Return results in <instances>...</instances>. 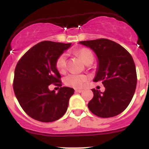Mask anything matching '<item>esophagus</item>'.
Masks as SVG:
<instances>
[{
	"label": "esophagus",
	"instance_id": "obj_1",
	"mask_svg": "<svg viewBox=\"0 0 149 149\" xmlns=\"http://www.w3.org/2000/svg\"><path fill=\"white\" fill-rule=\"evenodd\" d=\"M75 91H76V92H77V93H81L82 91H83V90H81V89H75Z\"/></svg>",
	"mask_w": 149,
	"mask_h": 149
}]
</instances>
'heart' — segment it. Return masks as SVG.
I'll use <instances>...</instances> for the list:
<instances>
[{
  "mask_svg": "<svg viewBox=\"0 0 149 149\" xmlns=\"http://www.w3.org/2000/svg\"><path fill=\"white\" fill-rule=\"evenodd\" d=\"M76 54L80 57L86 65L92 63L94 61V55L87 48H81L76 51ZM68 55L66 53H63L57 58L55 62V67L57 70L61 73H65L67 69ZM88 80V77L83 74H78V73H70L66 76L64 79V83L68 86L73 87L76 88H81L84 87L86 82Z\"/></svg>",
  "mask_w": 149,
  "mask_h": 149,
  "instance_id": "obj_1",
  "label": "heart"
}]
</instances>
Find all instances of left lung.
Here are the masks:
<instances>
[{
  "instance_id": "8db88e82",
  "label": "left lung",
  "mask_w": 149,
  "mask_h": 149,
  "mask_svg": "<svg viewBox=\"0 0 149 149\" xmlns=\"http://www.w3.org/2000/svg\"><path fill=\"white\" fill-rule=\"evenodd\" d=\"M95 52L98 68L94 82L101 81L105 91L92 88L94 97L88 104L89 110L100 118H112L127 108L137 84L136 65L131 55L120 45L107 39L81 41Z\"/></svg>"
}]
</instances>
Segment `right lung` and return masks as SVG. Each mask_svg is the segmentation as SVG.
<instances>
[{"label":"right lung","mask_w":149,"mask_h":149,"mask_svg":"<svg viewBox=\"0 0 149 149\" xmlns=\"http://www.w3.org/2000/svg\"><path fill=\"white\" fill-rule=\"evenodd\" d=\"M70 45V43L41 42L29 49L16 66L13 86L15 95L24 111L36 120L55 121L67 111L74 89L63 86L55 93L49 89V86H62L55 62Z\"/></svg>","instance_id":"right-lung-1"}]
</instances>
